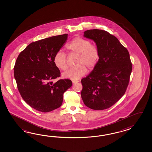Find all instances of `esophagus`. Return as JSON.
<instances>
[{
  "label": "esophagus",
  "instance_id": "34e87169",
  "mask_svg": "<svg viewBox=\"0 0 152 152\" xmlns=\"http://www.w3.org/2000/svg\"><path fill=\"white\" fill-rule=\"evenodd\" d=\"M72 82L73 83H78V80H72Z\"/></svg>",
  "mask_w": 152,
  "mask_h": 152
}]
</instances>
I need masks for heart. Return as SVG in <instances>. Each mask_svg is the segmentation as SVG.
Instances as JSON below:
<instances>
[{
  "instance_id": "1",
  "label": "heart",
  "mask_w": 152,
  "mask_h": 152,
  "mask_svg": "<svg viewBox=\"0 0 152 152\" xmlns=\"http://www.w3.org/2000/svg\"><path fill=\"white\" fill-rule=\"evenodd\" d=\"M66 48L77 56L75 61L76 66L63 74L64 78L78 80L86 74V67L89 70H92L96 67L100 58V52L98 47L92 45L90 40L83 37H75L67 45ZM53 64L57 68L62 71L67 69L68 65L66 56L64 52L58 51L56 52L53 57Z\"/></svg>"
}]
</instances>
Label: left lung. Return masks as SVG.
Here are the masks:
<instances>
[{
  "instance_id": "left-lung-1",
  "label": "left lung",
  "mask_w": 152,
  "mask_h": 152,
  "mask_svg": "<svg viewBox=\"0 0 152 152\" xmlns=\"http://www.w3.org/2000/svg\"><path fill=\"white\" fill-rule=\"evenodd\" d=\"M100 52V58L92 72L81 80V97L88 107L96 110L110 107L124 95L132 71L128 50L116 37L101 29L84 32Z\"/></svg>"
}]
</instances>
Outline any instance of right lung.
Segmentation results:
<instances>
[{"instance_id": "1", "label": "right lung", "mask_w": 152, "mask_h": 152, "mask_svg": "<svg viewBox=\"0 0 152 152\" xmlns=\"http://www.w3.org/2000/svg\"><path fill=\"white\" fill-rule=\"evenodd\" d=\"M67 34L42 39L30 43L15 61L14 76L23 100L38 111L47 113L61 106L64 92L72 86L69 79L60 77L53 57L66 41Z\"/></svg>"}]
</instances>
